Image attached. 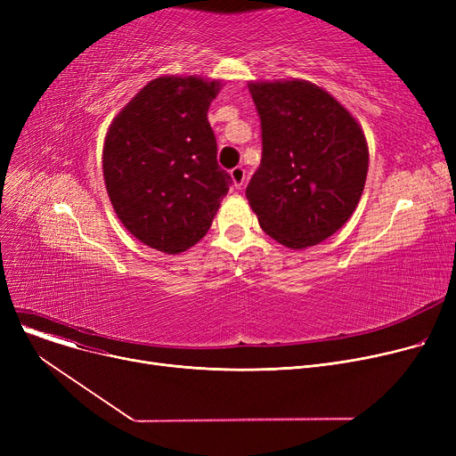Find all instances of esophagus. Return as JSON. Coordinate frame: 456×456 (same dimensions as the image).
Instances as JSON below:
<instances>
[{
	"label": "esophagus",
	"instance_id": "34e87169",
	"mask_svg": "<svg viewBox=\"0 0 456 456\" xmlns=\"http://www.w3.org/2000/svg\"><path fill=\"white\" fill-rule=\"evenodd\" d=\"M229 175H231V181H232L234 188H242L244 186V183H246V170H244L242 166L232 167V170L229 172Z\"/></svg>",
	"mask_w": 456,
	"mask_h": 456
}]
</instances>
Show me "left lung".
Returning a JSON list of instances; mask_svg holds the SVG:
<instances>
[{"label": "left lung", "mask_w": 456, "mask_h": 456, "mask_svg": "<svg viewBox=\"0 0 456 456\" xmlns=\"http://www.w3.org/2000/svg\"><path fill=\"white\" fill-rule=\"evenodd\" d=\"M262 160L246 196L268 236L290 249L337 232L364 191L370 151L356 118L305 79L249 81Z\"/></svg>", "instance_id": "left-lung-1"}]
</instances>
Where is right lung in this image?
Here are the masks:
<instances>
[{
	"label": "right lung",
	"instance_id": "add662e5",
	"mask_svg": "<svg viewBox=\"0 0 456 456\" xmlns=\"http://www.w3.org/2000/svg\"><path fill=\"white\" fill-rule=\"evenodd\" d=\"M220 90V79L160 76L116 114L105 136L103 179L116 216L166 255L201 240L231 184L207 118Z\"/></svg>",
	"mask_w": 456,
	"mask_h": 456
}]
</instances>
